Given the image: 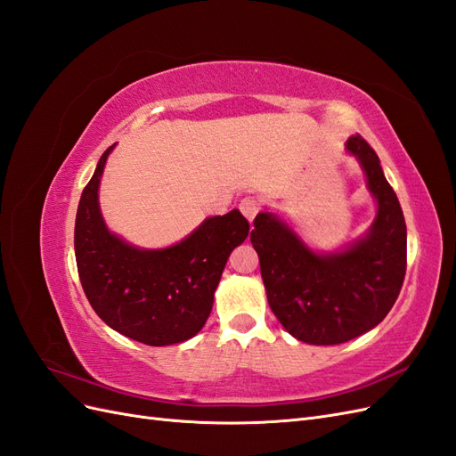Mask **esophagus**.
Masks as SVG:
<instances>
[{
    "instance_id": "esophagus-1",
    "label": "esophagus",
    "mask_w": 456,
    "mask_h": 456,
    "mask_svg": "<svg viewBox=\"0 0 456 456\" xmlns=\"http://www.w3.org/2000/svg\"><path fill=\"white\" fill-rule=\"evenodd\" d=\"M240 211L243 213V216H245L247 220H251V223H253V218H255L256 213L260 211V201H258V198H255V196L243 198V200L240 201Z\"/></svg>"
}]
</instances>
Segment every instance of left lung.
<instances>
[{
	"label": "left lung",
	"mask_w": 456,
	"mask_h": 456,
	"mask_svg": "<svg viewBox=\"0 0 456 456\" xmlns=\"http://www.w3.org/2000/svg\"><path fill=\"white\" fill-rule=\"evenodd\" d=\"M346 148L360 161L379 203L362 240L338 253H314L273 213H258L251 243L272 312L295 338L330 346L377 327L402 291L407 268V226L380 159L354 134Z\"/></svg>",
	"instance_id": "obj_1"
}]
</instances>
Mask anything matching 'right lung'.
Instances as JSON below:
<instances>
[{
	"instance_id": "add662e5",
	"label": "right lung",
	"mask_w": 456,
	"mask_h": 456,
	"mask_svg": "<svg viewBox=\"0 0 456 456\" xmlns=\"http://www.w3.org/2000/svg\"><path fill=\"white\" fill-rule=\"evenodd\" d=\"M84 188L74 230L81 287L101 320L148 346H169L198 335L211 314L215 289L233 247L249 233L233 209L205 218L186 240L167 249H139L114 236L99 207L104 163Z\"/></svg>"
}]
</instances>
